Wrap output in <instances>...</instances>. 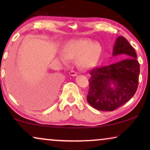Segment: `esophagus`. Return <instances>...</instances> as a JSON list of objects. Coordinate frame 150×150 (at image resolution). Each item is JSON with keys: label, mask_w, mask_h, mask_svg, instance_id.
<instances>
[{"label": "esophagus", "mask_w": 150, "mask_h": 150, "mask_svg": "<svg viewBox=\"0 0 150 150\" xmlns=\"http://www.w3.org/2000/svg\"><path fill=\"white\" fill-rule=\"evenodd\" d=\"M69 75L71 76H76L78 74L76 71H70L69 72Z\"/></svg>", "instance_id": "1"}]
</instances>
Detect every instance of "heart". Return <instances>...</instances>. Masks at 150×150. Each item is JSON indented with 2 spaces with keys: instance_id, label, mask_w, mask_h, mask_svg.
Wrapping results in <instances>:
<instances>
[{
  "instance_id": "b5f03b06",
  "label": "heart",
  "mask_w": 150,
  "mask_h": 150,
  "mask_svg": "<svg viewBox=\"0 0 150 150\" xmlns=\"http://www.w3.org/2000/svg\"><path fill=\"white\" fill-rule=\"evenodd\" d=\"M102 46L98 42L89 40H71L66 43L61 50V60L76 59L77 65L81 68H89L98 63L102 54Z\"/></svg>"
}]
</instances>
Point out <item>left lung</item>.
I'll return each mask as SVG.
<instances>
[{
    "label": "left lung",
    "mask_w": 150,
    "mask_h": 150,
    "mask_svg": "<svg viewBox=\"0 0 150 150\" xmlns=\"http://www.w3.org/2000/svg\"><path fill=\"white\" fill-rule=\"evenodd\" d=\"M119 54H125L126 57L90 71L87 100L94 108L112 111L128 102L136 93L140 65L134 48L122 36L117 38L112 52L113 56Z\"/></svg>",
    "instance_id": "8db88e82"
}]
</instances>
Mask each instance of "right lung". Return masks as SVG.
Returning a JSON list of instances; mask_svg holds the SVG:
<instances>
[{
  "instance_id": "obj_1",
  "label": "right lung",
  "mask_w": 150,
  "mask_h": 150,
  "mask_svg": "<svg viewBox=\"0 0 150 150\" xmlns=\"http://www.w3.org/2000/svg\"><path fill=\"white\" fill-rule=\"evenodd\" d=\"M8 80L15 97L24 105H36L39 102H49L54 97L57 88V80L53 76H47L35 89L28 91L26 85L16 74L9 72Z\"/></svg>"
}]
</instances>
